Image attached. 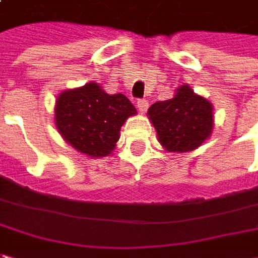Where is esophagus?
<instances>
[{"label":"esophagus","instance_id":"esophagus-1","mask_svg":"<svg viewBox=\"0 0 258 258\" xmlns=\"http://www.w3.org/2000/svg\"><path fill=\"white\" fill-rule=\"evenodd\" d=\"M137 108L140 112H146L147 108H148V101L147 100H138Z\"/></svg>","mask_w":258,"mask_h":258}]
</instances>
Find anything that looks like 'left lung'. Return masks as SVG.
Returning a JSON list of instances; mask_svg holds the SVG:
<instances>
[{
  "mask_svg": "<svg viewBox=\"0 0 258 258\" xmlns=\"http://www.w3.org/2000/svg\"><path fill=\"white\" fill-rule=\"evenodd\" d=\"M148 118L157 131V137L165 151H192L213 133V104L184 84L173 98L154 102L148 108Z\"/></svg>",
  "mask_w": 258,
  "mask_h": 258,
  "instance_id": "obj_1",
  "label": "left lung"
}]
</instances>
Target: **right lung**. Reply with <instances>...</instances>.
<instances>
[{
  "label": "right lung",
  "mask_w": 258,
  "mask_h": 258,
  "mask_svg": "<svg viewBox=\"0 0 258 258\" xmlns=\"http://www.w3.org/2000/svg\"><path fill=\"white\" fill-rule=\"evenodd\" d=\"M137 110L124 94H107L97 83L62 91L55 101V125L61 137L85 156L107 157L120 130Z\"/></svg>",
  "instance_id": "obj_1"
}]
</instances>
